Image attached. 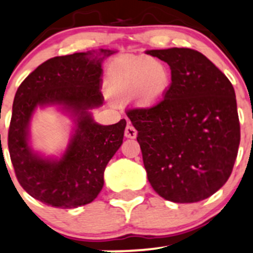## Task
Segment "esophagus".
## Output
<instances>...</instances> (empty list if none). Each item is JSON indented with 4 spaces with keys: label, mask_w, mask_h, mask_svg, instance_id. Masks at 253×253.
I'll use <instances>...</instances> for the list:
<instances>
[{
    "label": "esophagus",
    "mask_w": 253,
    "mask_h": 253,
    "mask_svg": "<svg viewBox=\"0 0 253 253\" xmlns=\"http://www.w3.org/2000/svg\"><path fill=\"white\" fill-rule=\"evenodd\" d=\"M124 135H126V137H129V139H135L137 135V131L134 126H130V124H127V126H126V130H124Z\"/></svg>",
    "instance_id": "34e87169"
}]
</instances>
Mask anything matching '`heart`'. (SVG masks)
<instances>
[{
    "instance_id": "1",
    "label": "heart",
    "mask_w": 253,
    "mask_h": 253,
    "mask_svg": "<svg viewBox=\"0 0 253 253\" xmlns=\"http://www.w3.org/2000/svg\"><path fill=\"white\" fill-rule=\"evenodd\" d=\"M168 67L156 58H122L109 66L106 90L114 100L132 96L140 107L160 102L170 87Z\"/></svg>"
}]
</instances>
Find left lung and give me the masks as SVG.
Instances as JSON below:
<instances>
[{
	"label": "left lung",
	"mask_w": 253,
	"mask_h": 253,
	"mask_svg": "<svg viewBox=\"0 0 253 253\" xmlns=\"http://www.w3.org/2000/svg\"><path fill=\"white\" fill-rule=\"evenodd\" d=\"M170 67L165 97L127 109L151 186L163 199L191 204L217 192L230 176L240 145L235 91L201 52L151 49Z\"/></svg>",
	"instance_id": "left-lung-1"
}]
</instances>
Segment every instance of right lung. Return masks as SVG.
<instances>
[{"label":"right lung","mask_w":253,"mask_h":253,"mask_svg":"<svg viewBox=\"0 0 253 253\" xmlns=\"http://www.w3.org/2000/svg\"><path fill=\"white\" fill-rule=\"evenodd\" d=\"M109 49L53 57L24 79L15 92L8 150L15 176L34 199L57 208L92 202L103 187L107 163L123 144L126 119L112 126L93 122L88 109L102 105L101 63ZM61 104L77 129L61 160L40 158L29 146V122L38 105Z\"/></svg>","instance_id":"1"}]
</instances>
